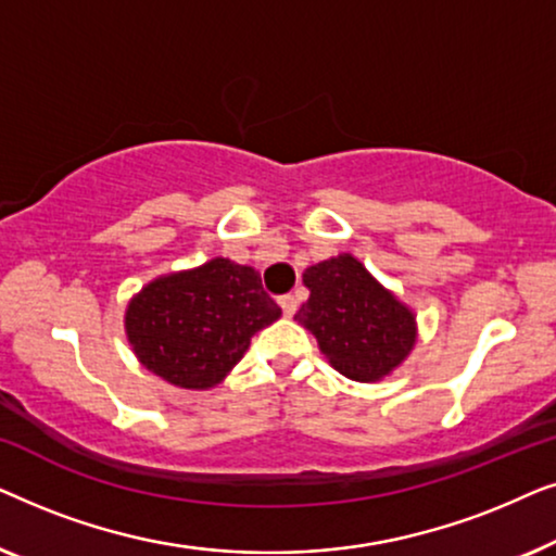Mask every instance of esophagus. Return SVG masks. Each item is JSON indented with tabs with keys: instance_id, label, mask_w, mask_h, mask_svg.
Returning <instances> with one entry per match:
<instances>
[{
	"instance_id": "obj_1",
	"label": "esophagus",
	"mask_w": 556,
	"mask_h": 556,
	"mask_svg": "<svg viewBox=\"0 0 556 556\" xmlns=\"http://www.w3.org/2000/svg\"><path fill=\"white\" fill-rule=\"evenodd\" d=\"M278 303H280V308H283L286 316H293L295 308H299V301H295V295H280Z\"/></svg>"
}]
</instances>
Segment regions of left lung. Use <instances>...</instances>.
I'll return each instance as SVG.
<instances>
[{"instance_id": "1", "label": "left lung", "mask_w": 556, "mask_h": 556, "mask_svg": "<svg viewBox=\"0 0 556 556\" xmlns=\"http://www.w3.org/2000/svg\"><path fill=\"white\" fill-rule=\"evenodd\" d=\"M308 301L295 321L314 333L331 367L356 382H375L397 367L415 344V316L384 291L352 255L303 273Z\"/></svg>"}]
</instances>
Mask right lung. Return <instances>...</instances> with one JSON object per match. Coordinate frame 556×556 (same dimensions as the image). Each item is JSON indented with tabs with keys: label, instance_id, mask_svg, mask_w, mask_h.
<instances>
[{
	"label": "right lung",
	"instance_id": "right-lung-1",
	"mask_svg": "<svg viewBox=\"0 0 556 556\" xmlns=\"http://www.w3.org/2000/svg\"><path fill=\"white\" fill-rule=\"evenodd\" d=\"M280 316L261 276L225 257L149 283L126 311L143 367L185 390H207L245 356L250 337Z\"/></svg>",
	"mask_w": 556,
	"mask_h": 556
}]
</instances>
